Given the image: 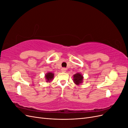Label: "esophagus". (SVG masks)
Masks as SVG:
<instances>
[{
    "instance_id": "esophagus-1",
    "label": "esophagus",
    "mask_w": 128,
    "mask_h": 128,
    "mask_svg": "<svg viewBox=\"0 0 128 128\" xmlns=\"http://www.w3.org/2000/svg\"><path fill=\"white\" fill-rule=\"evenodd\" d=\"M61 72H66V69L65 68H62L61 69Z\"/></svg>"
}]
</instances>
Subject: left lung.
<instances>
[{"mask_svg":"<svg viewBox=\"0 0 128 128\" xmlns=\"http://www.w3.org/2000/svg\"><path fill=\"white\" fill-rule=\"evenodd\" d=\"M84 77L82 74L80 72H77L73 75V81L76 85L78 86L80 84L83 83Z\"/></svg>","mask_w":128,"mask_h":128,"instance_id":"8db88e82","label":"left lung"}]
</instances>
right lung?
Returning <instances> with one entry per match:
<instances>
[{
  "instance_id": "1",
  "label": "right lung",
  "mask_w": 128,
  "mask_h": 128,
  "mask_svg": "<svg viewBox=\"0 0 128 128\" xmlns=\"http://www.w3.org/2000/svg\"><path fill=\"white\" fill-rule=\"evenodd\" d=\"M54 74L52 72H48L45 75V78L46 82H51V81L54 79Z\"/></svg>"
}]
</instances>
